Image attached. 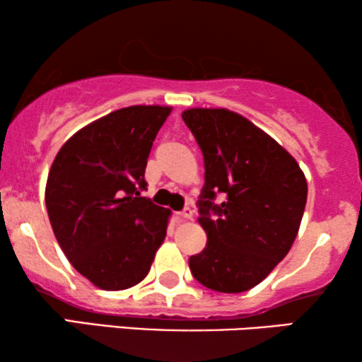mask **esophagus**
Segmentation results:
<instances>
[{"instance_id": "1", "label": "esophagus", "mask_w": 362, "mask_h": 362, "mask_svg": "<svg viewBox=\"0 0 362 362\" xmlns=\"http://www.w3.org/2000/svg\"><path fill=\"white\" fill-rule=\"evenodd\" d=\"M177 216H180L181 219L189 221V219H192V211L189 209V207H186V209H182L181 212H177Z\"/></svg>"}]
</instances>
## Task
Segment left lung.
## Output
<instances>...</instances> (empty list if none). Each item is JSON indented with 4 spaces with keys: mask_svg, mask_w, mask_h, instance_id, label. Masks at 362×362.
<instances>
[{
    "mask_svg": "<svg viewBox=\"0 0 362 362\" xmlns=\"http://www.w3.org/2000/svg\"><path fill=\"white\" fill-rule=\"evenodd\" d=\"M182 120L204 156L197 201L206 249L189 257L194 279L221 293L259 285L298 234L308 186L298 163L274 138L227 108H189ZM217 194L225 196L214 205Z\"/></svg>",
    "mask_w": 362,
    "mask_h": 362,
    "instance_id": "obj_1",
    "label": "left lung"
}]
</instances>
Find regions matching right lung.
<instances>
[{
    "label": "right lung",
    "mask_w": 362,
    "mask_h": 362,
    "mask_svg": "<svg viewBox=\"0 0 362 362\" xmlns=\"http://www.w3.org/2000/svg\"><path fill=\"white\" fill-rule=\"evenodd\" d=\"M171 107L120 108L64 143L46 185L54 235L78 274L102 290L140 284L171 211L140 196L156 133Z\"/></svg>",
    "instance_id": "right-lung-1"
}]
</instances>
